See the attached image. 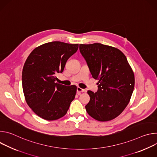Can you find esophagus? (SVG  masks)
<instances>
[{"mask_svg":"<svg viewBox=\"0 0 157 157\" xmlns=\"http://www.w3.org/2000/svg\"><path fill=\"white\" fill-rule=\"evenodd\" d=\"M83 92H85V89H82V88H81V87H77V93H78V95L81 94V93H83Z\"/></svg>","mask_w":157,"mask_h":157,"instance_id":"34e87169","label":"esophagus"}]
</instances>
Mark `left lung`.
I'll return each mask as SVG.
<instances>
[{
  "label": "left lung",
  "mask_w": 157,
  "mask_h": 157,
  "mask_svg": "<svg viewBox=\"0 0 157 157\" xmlns=\"http://www.w3.org/2000/svg\"><path fill=\"white\" fill-rule=\"evenodd\" d=\"M79 50L93 78L98 79L96 93L88 91L85 106L94 119L104 122L119 116L132 96L135 78L126 56L119 49L96 43L80 44Z\"/></svg>",
  "instance_id": "8db88e82"
}]
</instances>
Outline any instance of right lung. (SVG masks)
<instances>
[{"mask_svg":"<svg viewBox=\"0 0 157 157\" xmlns=\"http://www.w3.org/2000/svg\"><path fill=\"white\" fill-rule=\"evenodd\" d=\"M78 44L61 41L44 43L28 56L22 71V87L25 101L34 113L47 121L63 117L75 98L76 86L55 82L56 74L62 73Z\"/></svg>","mask_w":157,"mask_h":157,"instance_id":"obj_1","label":"right lung"}]
</instances>
